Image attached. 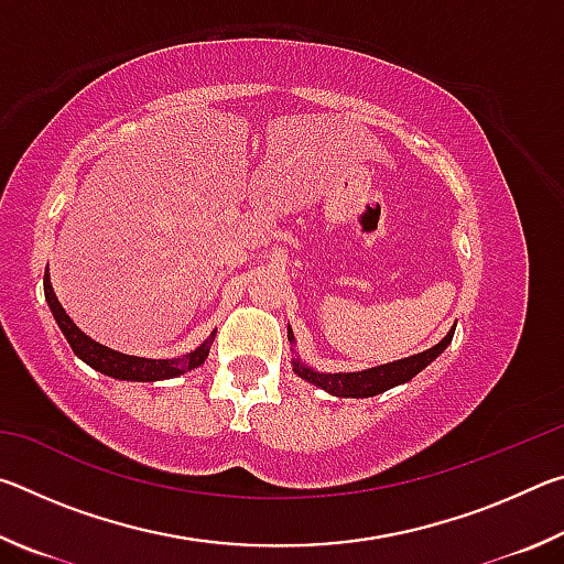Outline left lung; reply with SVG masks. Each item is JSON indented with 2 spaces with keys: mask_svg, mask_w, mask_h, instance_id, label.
I'll use <instances>...</instances> for the list:
<instances>
[{
  "mask_svg": "<svg viewBox=\"0 0 564 564\" xmlns=\"http://www.w3.org/2000/svg\"><path fill=\"white\" fill-rule=\"evenodd\" d=\"M455 326L447 330V336L441 343H435L433 348L415 352V356L393 360V362H383V366L358 370V373H323V370L311 368L308 362L301 360L299 352H295V336L289 326V340L293 346L291 350L295 352V356L291 358V366H293L295 376L308 380L311 386L326 390V393L336 395V398H373L378 393H386V390H390V388L408 383V380L415 378L420 370L431 366V362L441 356L447 346H451Z\"/></svg>",
  "mask_w": 564,
  "mask_h": 564,
  "instance_id": "obj_1",
  "label": "left lung"
}]
</instances>
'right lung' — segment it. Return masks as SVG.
I'll return each mask as SVG.
<instances>
[{
	"instance_id": "add662e5",
	"label": "right lung",
	"mask_w": 564,
	"mask_h": 564,
	"mask_svg": "<svg viewBox=\"0 0 564 564\" xmlns=\"http://www.w3.org/2000/svg\"><path fill=\"white\" fill-rule=\"evenodd\" d=\"M44 295L46 303H50V311L56 321V326L62 328L64 338L69 340V346L74 350L76 358H82L87 366H91L99 373L117 378V380H133V383H154V380H169V378H178L202 366V362L208 358V350H212V343L216 338V333H212L202 346L194 348L186 356L178 358H139V356H127V352H119L113 348L101 346L94 338H89L76 323L69 318V313L62 308L59 299L52 289L50 281V271L44 273Z\"/></svg>"
}]
</instances>
